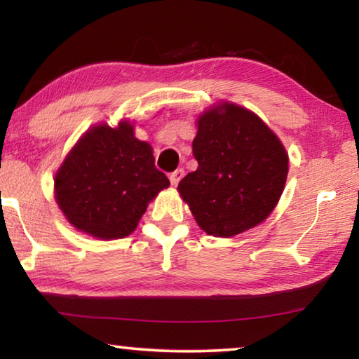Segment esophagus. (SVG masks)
Returning a JSON list of instances; mask_svg holds the SVG:
<instances>
[{
  "mask_svg": "<svg viewBox=\"0 0 359 359\" xmlns=\"http://www.w3.org/2000/svg\"><path fill=\"white\" fill-rule=\"evenodd\" d=\"M184 174H185V171H184V169H182V168L175 169L174 172L169 174V180H171V184H172V185H177L179 182H180V179L184 177Z\"/></svg>",
  "mask_w": 359,
  "mask_h": 359,
  "instance_id": "esophagus-1",
  "label": "esophagus"
}]
</instances>
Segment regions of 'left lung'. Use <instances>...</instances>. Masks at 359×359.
I'll use <instances>...</instances> for the list:
<instances>
[{"instance_id": "1", "label": "left lung", "mask_w": 359, "mask_h": 359, "mask_svg": "<svg viewBox=\"0 0 359 359\" xmlns=\"http://www.w3.org/2000/svg\"><path fill=\"white\" fill-rule=\"evenodd\" d=\"M193 156L198 169L177 187L198 226L233 238L263 223L280 199L288 154L257 114L229 101L198 115Z\"/></svg>"}]
</instances>
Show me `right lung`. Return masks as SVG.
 Returning a JSON list of instances; mask_svg holds the SVG:
<instances>
[{
  "label": "right lung",
  "mask_w": 359,
  "mask_h": 359,
  "mask_svg": "<svg viewBox=\"0 0 359 359\" xmlns=\"http://www.w3.org/2000/svg\"><path fill=\"white\" fill-rule=\"evenodd\" d=\"M55 201L72 226L96 239L130 236L169 187L155 168L154 149L135 136L130 120L95 125L79 137L53 179Z\"/></svg>",
  "instance_id": "right-lung-1"
}]
</instances>
